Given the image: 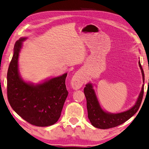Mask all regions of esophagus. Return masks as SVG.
I'll list each match as a JSON object with an SVG mask.
<instances>
[{"mask_svg":"<svg viewBox=\"0 0 149 149\" xmlns=\"http://www.w3.org/2000/svg\"><path fill=\"white\" fill-rule=\"evenodd\" d=\"M85 78L84 75L80 72H76L73 76L70 81V85L73 89L78 90L83 86L84 83Z\"/></svg>","mask_w":149,"mask_h":149,"instance_id":"34e87169","label":"esophagus"}]
</instances>
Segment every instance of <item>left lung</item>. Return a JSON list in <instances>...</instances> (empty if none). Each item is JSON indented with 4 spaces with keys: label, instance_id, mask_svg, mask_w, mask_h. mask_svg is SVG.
<instances>
[{
    "label": "left lung",
    "instance_id": "8db88e82",
    "mask_svg": "<svg viewBox=\"0 0 149 149\" xmlns=\"http://www.w3.org/2000/svg\"><path fill=\"white\" fill-rule=\"evenodd\" d=\"M139 65L141 68L143 79L145 80L143 70L140 61H139ZM92 88V84L89 83L87 84L86 87L84 88V93L87 102L88 116L91 124L95 127L102 129L115 127L116 126L122 124L133 116L138 111L141 105L144 93V86L143 85L137 102L132 108L127 111L118 114H113L104 112L101 109Z\"/></svg>",
    "mask_w": 149,
    "mask_h": 149
}]
</instances>
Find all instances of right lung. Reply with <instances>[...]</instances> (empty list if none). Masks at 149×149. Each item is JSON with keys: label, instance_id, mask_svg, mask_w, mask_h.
<instances>
[{"label": "right lung", "instance_id": "1", "mask_svg": "<svg viewBox=\"0 0 149 149\" xmlns=\"http://www.w3.org/2000/svg\"><path fill=\"white\" fill-rule=\"evenodd\" d=\"M24 38L14 46V54L7 74V95L10 106L31 124L47 127L55 123L61 116L68 92L65 80L67 74L34 86L22 79L18 73V59Z\"/></svg>", "mask_w": 149, "mask_h": 149}]
</instances>
